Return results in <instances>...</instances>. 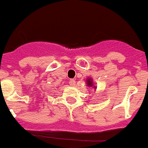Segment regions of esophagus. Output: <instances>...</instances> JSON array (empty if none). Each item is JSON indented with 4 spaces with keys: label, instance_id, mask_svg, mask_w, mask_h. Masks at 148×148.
Here are the masks:
<instances>
[{
    "label": "esophagus",
    "instance_id": "34e87169",
    "mask_svg": "<svg viewBox=\"0 0 148 148\" xmlns=\"http://www.w3.org/2000/svg\"><path fill=\"white\" fill-rule=\"evenodd\" d=\"M69 84L72 86H74L75 84H76V80H75L74 79H69Z\"/></svg>",
    "mask_w": 148,
    "mask_h": 148
}]
</instances>
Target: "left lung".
<instances>
[{"instance_id":"1","label":"left lung","mask_w":148,"mask_h":148,"mask_svg":"<svg viewBox=\"0 0 148 148\" xmlns=\"http://www.w3.org/2000/svg\"><path fill=\"white\" fill-rule=\"evenodd\" d=\"M87 84H88V86L92 85V79H88V80H87Z\"/></svg>"}]
</instances>
